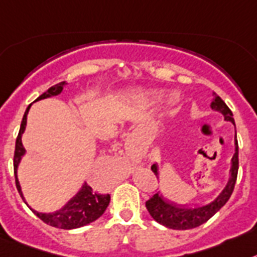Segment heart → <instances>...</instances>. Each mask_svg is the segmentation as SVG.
Returning <instances> with one entry per match:
<instances>
[{
  "instance_id": "obj_1",
  "label": "heart",
  "mask_w": 257,
  "mask_h": 257,
  "mask_svg": "<svg viewBox=\"0 0 257 257\" xmlns=\"http://www.w3.org/2000/svg\"><path fill=\"white\" fill-rule=\"evenodd\" d=\"M134 98L144 103H156L164 97V92L159 89H148V90H137L134 92Z\"/></svg>"
}]
</instances>
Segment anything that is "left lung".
Returning <instances> with one entry per match:
<instances>
[{"label": "left lung", "mask_w": 257, "mask_h": 257, "mask_svg": "<svg viewBox=\"0 0 257 257\" xmlns=\"http://www.w3.org/2000/svg\"><path fill=\"white\" fill-rule=\"evenodd\" d=\"M210 107L214 111H218L223 115L224 120L231 122L235 126L234 116L227 105L222 101L219 95L215 93L213 94V98L210 101ZM235 154L231 159L230 172H228L227 184L224 186L222 192L218 194L213 201L207 203H177L176 201H172L164 196L160 192H158L154 197L146 202L148 213L154 218L158 223L163 224L165 227L172 228V230H189L201 226L202 223L207 222L214 214L217 213L224 203L227 202L228 198L232 194L235 182H236V176H238L239 160H238V139H236V131H235L234 138ZM156 177L160 180V169L158 164H154L151 167Z\"/></svg>", "instance_id": "1"}]
</instances>
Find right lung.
<instances>
[{"label":"right lung","mask_w":257,"mask_h":257,"mask_svg":"<svg viewBox=\"0 0 257 257\" xmlns=\"http://www.w3.org/2000/svg\"><path fill=\"white\" fill-rule=\"evenodd\" d=\"M65 85H67V82L63 81L56 84V85L51 86L47 92H44L43 94L38 97L37 101L59 95L63 92V89L65 88ZM30 107H31V105H29V107H27L26 111H25V115H23L21 128H19L18 138H17L16 142V154H14V176H16L17 189H18L19 194H21L22 200L25 201V203H26L27 206H29V203L26 202V198L23 196L22 188H21V184H19L18 180V167L19 164H21V162H22L23 156L26 155V150H25V147H23L22 144V135L23 133H25V130H26L27 114H29ZM109 203L110 194H101V193L98 192H94V190L84 181L82 182V185L80 186V189L77 190V193L73 194V196H72L60 209L56 210V211H52V213H42V211L34 210L33 207H29L38 218H40V219L43 220L44 223L50 224V226L56 228L72 230V228H78L82 227V226H86V224L92 223V222L98 219V218L105 213L106 207L109 206Z\"/></svg>","instance_id":"1"}]
</instances>
